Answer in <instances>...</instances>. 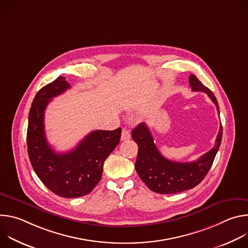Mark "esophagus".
I'll return each mask as SVG.
<instances>
[{
  "instance_id": "1",
  "label": "esophagus",
  "mask_w": 248,
  "mask_h": 248,
  "mask_svg": "<svg viewBox=\"0 0 248 248\" xmlns=\"http://www.w3.org/2000/svg\"><path fill=\"white\" fill-rule=\"evenodd\" d=\"M129 138H130V132H129V130L124 128L123 131H122L121 140H122V141H125V140H128Z\"/></svg>"
}]
</instances>
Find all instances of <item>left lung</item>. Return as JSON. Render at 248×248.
I'll return each mask as SVG.
<instances>
[{
    "mask_svg": "<svg viewBox=\"0 0 248 248\" xmlns=\"http://www.w3.org/2000/svg\"><path fill=\"white\" fill-rule=\"evenodd\" d=\"M189 85L192 91L205 92L216 105L220 114L218 101L213 92L204 86L194 75L189 76ZM222 136L221 124L213 148L196 161L180 163L165 158L159 152L148 126L141 123L131 132L132 139L138 145L135 170L148 188L156 193L171 194L191 189L203 181L209 171L220 148Z\"/></svg>",
    "mask_w": 248,
    "mask_h": 248,
    "instance_id": "8db88e82",
    "label": "left lung"
}]
</instances>
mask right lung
<instances>
[{
  "label": "right lung",
  "mask_w": 248,
  "mask_h": 248,
  "mask_svg": "<svg viewBox=\"0 0 248 248\" xmlns=\"http://www.w3.org/2000/svg\"><path fill=\"white\" fill-rule=\"evenodd\" d=\"M68 88L60 77L37 92L29 111L26 141L30 163L45 186L61 197L76 198L90 193L100 182L104 162L120 143L122 128L94 130L72 151L57 153L45 135L44 114L52 98Z\"/></svg>",
  "instance_id": "right-lung-1"
}]
</instances>
